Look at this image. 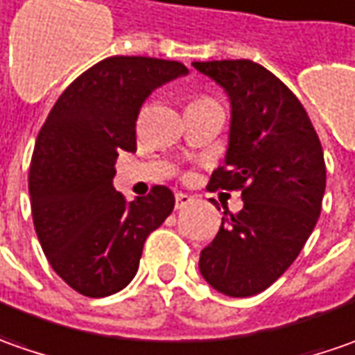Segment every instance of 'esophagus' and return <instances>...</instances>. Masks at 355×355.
<instances>
[{
    "label": "esophagus",
    "instance_id": "1",
    "mask_svg": "<svg viewBox=\"0 0 355 355\" xmlns=\"http://www.w3.org/2000/svg\"><path fill=\"white\" fill-rule=\"evenodd\" d=\"M194 200L190 194H184V192H178L177 196H175V202H177V210H180V208H184V206H189L190 202Z\"/></svg>",
    "mask_w": 355,
    "mask_h": 355
}]
</instances>
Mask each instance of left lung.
I'll return each mask as SVG.
<instances>
[{
	"mask_svg": "<svg viewBox=\"0 0 355 355\" xmlns=\"http://www.w3.org/2000/svg\"><path fill=\"white\" fill-rule=\"evenodd\" d=\"M232 104L230 143L208 190H241L200 251L202 277L227 297H253L287 271L316 226L326 189L320 139L299 98L253 60L192 62ZM226 214V212H224Z\"/></svg>",
	"mask_w": 355,
	"mask_h": 355,
	"instance_id": "1",
	"label": "left lung"
}]
</instances>
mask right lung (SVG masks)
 I'll return each instance as SVG.
<instances>
[{"mask_svg": "<svg viewBox=\"0 0 355 355\" xmlns=\"http://www.w3.org/2000/svg\"><path fill=\"white\" fill-rule=\"evenodd\" d=\"M189 74L177 60L110 56L53 105L29 168L33 224L46 259L84 297H110L137 273L143 243L175 208L153 187L128 202L112 184L119 151H135V121L155 88Z\"/></svg>", "mask_w": 355, "mask_h": 355, "instance_id": "add662e5", "label": "right lung"}]
</instances>
